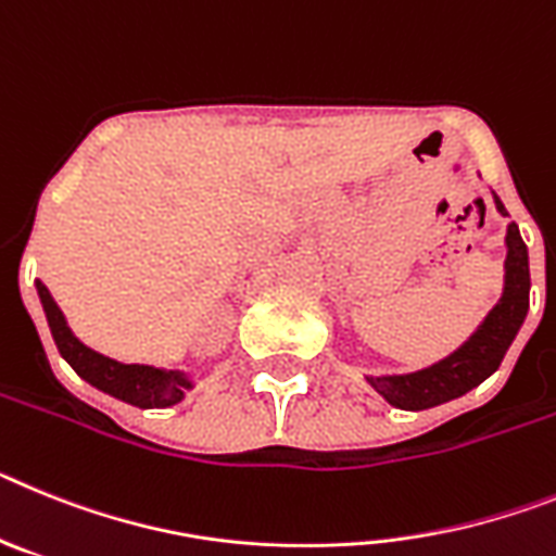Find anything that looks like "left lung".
<instances>
[{
  "label": "left lung",
  "mask_w": 556,
  "mask_h": 556,
  "mask_svg": "<svg viewBox=\"0 0 556 556\" xmlns=\"http://www.w3.org/2000/svg\"><path fill=\"white\" fill-rule=\"evenodd\" d=\"M495 210L509 215L495 195ZM529 251L520 238L518 224L506 226V263H504V293L498 305L486 313L479 330L467 338L465 344L453 350L447 358L408 375H366V383L389 405L403 412H425L447 400H456L484 383L492 371L498 369L506 350L518 336L529 313Z\"/></svg>",
  "instance_id": "obj_1"
}]
</instances>
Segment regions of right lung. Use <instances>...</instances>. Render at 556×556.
Returning <instances> with one entry per match:
<instances>
[{
	"label": "right lung",
	"instance_id": "add662e5",
	"mask_svg": "<svg viewBox=\"0 0 556 556\" xmlns=\"http://www.w3.org/2000/svg\"><path fill=\"white\" fill-rule=\"evenodd\" d=\"M36 291L47 313V325L55 338L58 352L86 383L111 394V397L123 400V403L137 405V408H167V405L181 403L187 389H192V378L187 371L156 369V366L144 364H119V361L94 352L70 330L64 313L55 305V299L41 279L36 282Z\"/></svg>",
	"mask_w": 556,
	"mask_h": 556
}]
</instances>
